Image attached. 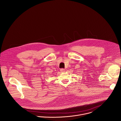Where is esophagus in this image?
<instances>
[{
    "label": "esophagus",
    "mask_w": 121,
    "mask_h": 121,
    "mask_svg": "<svg viewBox=\"0 0 121 121\" xmlns=\"http://www.w3.org/2000/svg\"><path fill=\"white\" fill-rule=\"evenodd\" d=\"M60 71H61V72H65V69H60Z\"/></svg>",
    "instance_id": "esophagus-1"
}]
</instances>
